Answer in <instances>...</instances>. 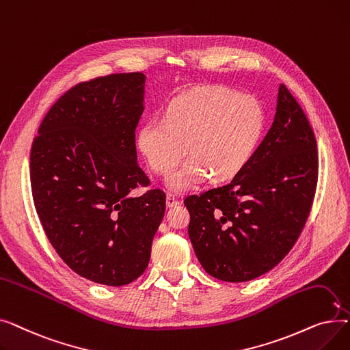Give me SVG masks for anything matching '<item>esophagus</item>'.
I'll return each instance as SVG.
<instances>
[{
    "label": "esophagus",
    "instance_id": "esophagus-1",
    "mask_svg": "<svg viewBox=\"0 0 350 350\" xmlns=\"http://www.w3.org/2000/svg\"><path fill=\"white\" fill-rule=\"evenodd\" d=\"M177 204H178V200L174 197V194L169 193L167 197H165V206H167V207L170 208V207H174V206H177Z\"/></svg>",
    "mask_w": 350,
    "mask_h": 350
}]
</instances>
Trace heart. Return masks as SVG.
Returning <instances> with one entry per match:
<instances>
[{
	"label": "heart",
	"mask_w": 350,
	"mask_h": 350,
	"mask_svg": "<svg viewBox=\"0 0 350 350\" xmlns=\"http://www.w3.org/2000/svg\"><path fill=\"white\" fill-rule=\"evenodd\" d=\"M265 113L251 96L221 88H200L176 99L163 119L144 122L136 137L147 165L167 176L187 154L192 159L167 178L178 193L189 191L213 174L227 180L252 159L264 133Z\"/></svg>",
	"instance_id": "obj_1"
}]
</instances>
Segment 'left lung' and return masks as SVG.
<instances>
[{"mask_svg":"<svg viewBox=\"0 0 350 350\" xmlns=\"http://www.w3.org/2000/svg\"><path fill=\"white\" fill-rule=\"evenodd\" d=\"M318 183L317 140L280 85L277 113L252 159L228 185L189 196V237L211 277L245 282L278 265L309 217Z\"/></svg>","mask_w":350,"mask_h":350,"instance_id":"left-lung-1","label":"left lung"}]
</instances>
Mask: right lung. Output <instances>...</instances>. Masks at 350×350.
Segmentation results:
<instances>
[{"instance_id":"1","label":"right lung","mask_w":350,"mask_h":350,"mask_svg":"<svg viewBox=\"0 0 350 350\" xmlns=\"http://www.w3.org/2000/svg\"><path fill=\"white\" fill-rule=\"evenodd\" d=\"M142 72L78 83L44 118L31 149L33 204L49 243L81 277L133 282L149 265L165 211L137 164L135 131L144 110Z\"/></svg>"}]
</instances>
